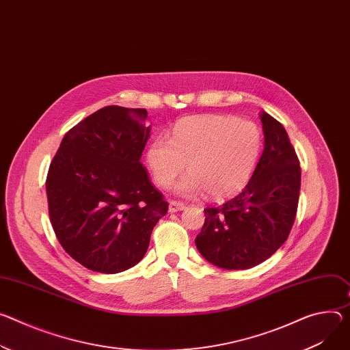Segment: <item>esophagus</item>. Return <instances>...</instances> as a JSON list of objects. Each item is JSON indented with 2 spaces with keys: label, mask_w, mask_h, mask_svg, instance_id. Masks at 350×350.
Wrapping results in <instances>:
<instances>
[{
  "label": "esophagus",
  "mask_w": 350,
  "mask_h": 350,
  "mask_svg": "<svg viewBox=\"0 0 350 350\" xmlns=\"http://www.w3.org/2000/svg\"><path fill=\"white\" fill-rule=\"evenodd\" d=\"M184 208H185L184 204L178 202V201H170V204H169V212L170 213H174L177 211H183Z\"/></svg>",
  "instance_id": "esophagus-1"
}]
</instances>
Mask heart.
Wrapping results in <instances>:
<instances>
[{"instance_id": "b5f03b06", "label": "heart", "mask_w": 350, "mask_h": 350, "mask_svg": "<svg viewBox=\"0 0 350 350\" xmlns=\"http://www.w3.org/2000/svg\"><path fill=\"white\" fill-rule=\"evenodd\" d=\"M262 149L258 126L229 116H194L176 122L172 138H154L146 149V163L154 181L166 188L187 167L176 193L224 200L248 184Z\"/></svg>"}]
</instances>
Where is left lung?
<instances>
[{"instance_id":"obj_1","label":"left lung","mask_w":350,"mask_h":350,"mask_svg":"<svg viewBox=\"0 0 350 350\" xmlns=\"http://www.w3.org/2000/svg\"><path fill=\"white\" fill-rule=\"evenodd\" d=\"M264 152L243 191L221 206L204 209L205 224L196 237L201 256L224 269H248L288 239L300 194V165L283 125L260 114Z\"/></svg>"}]
</instances>
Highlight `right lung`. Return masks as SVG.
I'll return each instance as SVG.
<instances>
[{"instance_id": "add662e5", "label": "right lung", "mask_w": 350, "mask_h": 350, "mask_svg": "<svg viewBox=\"0 0 350 350\" xmlns=\"http://www.w3.org/2000/svg\"><path fill=\"white\" fill-rule=\"evenodd\" d=\"M145 109L107 106L62 138L49 169L50 221L85 268L118 273L145 256L167 202L139 159L149 139Z\"/></svg>"}]
</instances>
